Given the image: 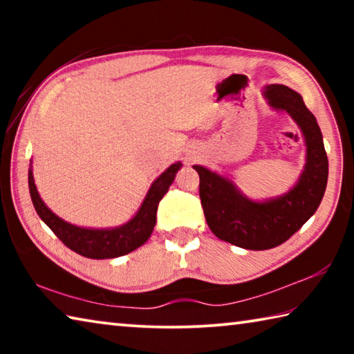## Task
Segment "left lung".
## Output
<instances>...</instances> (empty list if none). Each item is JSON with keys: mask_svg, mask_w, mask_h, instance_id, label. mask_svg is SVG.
<instances>
[{"mask_svg": "<svg viewBox=\"0 0 354 354\" xmlns=\"http://www.w3.org/2000/svg\"><path fill=\"white\" fill-rule=\"evenodd\" d=\"M272 107L289 112L306 140V167L298 184L279 198L251 201L230 179L194 165L200 176V198L209 227L221 241L247 250H268L284 243L313 217L325 195L328 156L322 131L303 98L286 86L266 87Z\"/></svg>", "mask_w": 354, "mask_h": 354, "instance_id": "8db88e82", "label": "left lung"}]
</instances>
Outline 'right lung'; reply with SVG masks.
<instances>
[{
	"mask_svg": "<svg viewBox=\"0 0 354 354\" xmlns=\"http://www.w3.org/2000/svg\"><path fill=\"white\" fill-rule=\"evenodd\" d=\"M179 167H181V162L170 165L162 175L156 179L136 217L129 220L127 225L113 227V230H86V227L70 225L59 218L41 201L39 192L35 189L31 169L28 173L29 194H31L32 205L39 217L50 226V230L55 232L65 247L84 257H91V259H111V257L128 254L148 241L156 225V212H158L159 201L169 190Z\"/></svg>",
	"mask_w": 354,
	"mask_h": 354,
	"instance_id": "obj_1",
	"label": "right lung"
}]
</instances>
